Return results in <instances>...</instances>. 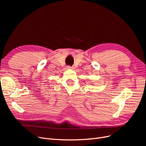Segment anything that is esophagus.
Segmentation results:
<instances>
[{"instance_id": "1", "label": "esophagus", "mask_w": 146, "mask_h": 146, "mask_svg": "<svg viewBox=\"0 0 146 146\" xmlns=\"http://www.w3.org/2000/svg\"><path fill=\"white\" fill-rule=\"evenodd\" d=\"M67 68H68V69H72L73 68L71 67V66H67Z\"/></svg>"}]
</instances>
